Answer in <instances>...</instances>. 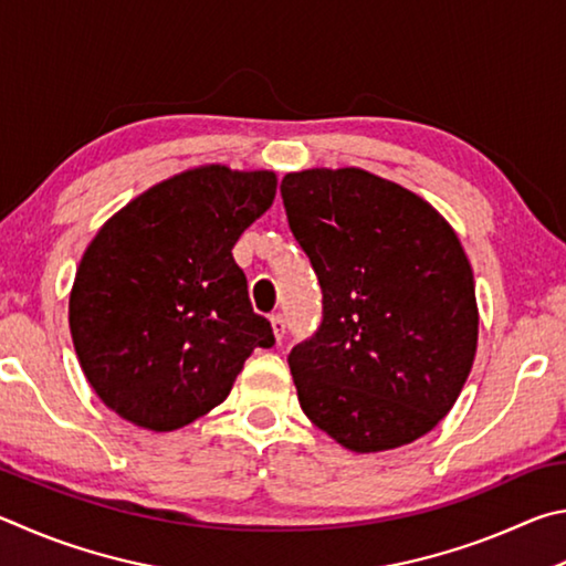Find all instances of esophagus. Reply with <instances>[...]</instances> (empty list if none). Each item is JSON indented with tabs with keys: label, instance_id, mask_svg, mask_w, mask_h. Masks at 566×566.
I'll return each mask as SVG.
<instances>
[{
	"label": "esophagus",
	"instance_id": "1",
	"mask_svg": "<svg viewBox=\"0 0 566 566\" xmlns=\"http://www.w3.org/2000/svg\"><path fill=\"white\" fill-rule=\"evenodd\" d=\"M271 325H273V335H275V340L281 343L283 340V335H285V318L281 313H273L271 315Z\"/></svg>",
	"mask_w": 566,
	"mask_h": 566
}]
</instances>
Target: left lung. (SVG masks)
<instances>
[{"instance_id": "8db88e82", "label": "left lung", "mask_w": 566, "mask_h": 566, "mask_svg": "<svg viewBox=\"0 0 566 566\" xmlns=\"http://www.w3.org/2000/svg\"><path fill=\"white\" fill-rule=\"evenodd\" d=\"M281 196L323 289L321 328L289 355L303 412L353 452L415 442L452 410L478 350L458 233L363 168L285 174Z\"/></svg>"}]
</instances>
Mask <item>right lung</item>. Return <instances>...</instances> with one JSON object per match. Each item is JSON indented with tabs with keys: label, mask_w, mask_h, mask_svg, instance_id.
Listing matches in <instances>:
<instances>
[{
	"label": "right lung",
	"mask_w": 566,
	"mask_h": 566,
	"mask_svg": "<svg viewBox=\"0 0 566 566\" xmlns=\"http://www.w3.org/2000/svg\"><path fill=\"white\" fill-rule=\"evenodd\" d=\"M273 171L188 168L98 228L76 268L69 328L88 385L118 418L171 432L231 392L275 343L233 245L275 198Z\"/></svg>",
	"instance_id": "right-lung-1"
}]
</instances>
